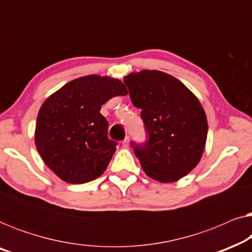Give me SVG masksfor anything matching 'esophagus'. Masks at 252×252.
<instances>
[{
  "instance_id": "obj_1",
  "label": "esophagus",
  "mask_w": 252,
  "mask_h": 252,
  "mask_svg": "<svg viewBox=\"0 0 252 252\" xmlns=\"http://www.w3.org/2000/svg\"><path fill=\"white\" fill-rule=\"evenodd\" d=\"M123 146L125 147V148H128L129 147V137L128 136H127L126 139L123 141Z\"/></svg>"
}]
</instances>
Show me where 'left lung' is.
Returning a JSON list of instances; mask_svg holds the SVG:
<instances>
[{
	"label": "left lung",
	"mask_w": 252,
	"mask_h": 252,
	"mask_svg": "<svg viewBox=\"0 0 252 252\" xmlns=\"http://www.w3.org/2000/svg\"><path fill=\"white\" fill-rule=\"evenodd\" d=\"M149 140L132 147L148 177L168 184L194 170L208 136V120L198 98L177 78L157 70L124 78Z\"/></svg>",
	"instance_id": "left-lung-1"
}]
</instances>
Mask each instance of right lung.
Masks as SVG:
<instances>
[{"mask_svg":"<svg viewBox=\"0 0 252 252\" xmlns=\"http://www.w3.org/2000/svg\"><path fill=\"white\" fill-rule=\"evenodd\" d=\"M128 94L119 79L91 74L51 94L37 113L35 146L48 167L68 184L103 174L116 151L99 110L115 96Z\"/></svg>","mask_w":252,"mask_h":252,"instance_id":"1","label":"right lung"}]
</instances>
